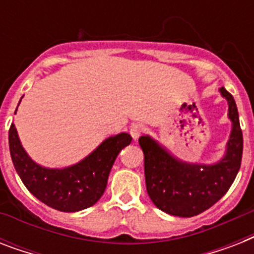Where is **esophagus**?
I'll return each mask as SVG.
<instances>
[{
	"label": "esophagus",
	"mask_w": 254,
	"mask_h": 254,
	"mask_svg": "<svg viewBox=\"0 0 254 254\" xmlns=\"http://www.w3.org/2000/svg\"><path fill=\"white\" fill-rule=\"evenodd\" d=\"M143 130H145V127H143L142 124H133L130 127V134L131 137L134 139H137L139 135L142 134Z\"/></svg>",
	"instance_id": "1"
}]
</instances>
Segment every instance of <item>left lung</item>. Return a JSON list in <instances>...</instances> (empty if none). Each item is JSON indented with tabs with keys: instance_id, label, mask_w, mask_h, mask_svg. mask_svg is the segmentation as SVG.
<instances>
[{
	"instance_id": "1",
	"label": "left lung",
	"mask_w": 254,
	"mask_h": 254,
	"mask_svg": "<svg viewBox=\"0 0 254 254\" xmlns=\"http://www.w3.org/2000/svg\"><path fill=\"white\" fill-rule=\"evenodd\" d=\"M232 131L227 154L216 165H190L178 161L149 135L139 137L143 151L145 181L151 201L161 211L181 217L196 216L219 201L232 186L241 166L243 131L233 96L225 88Z\"/></svg>"
}]
</instances>
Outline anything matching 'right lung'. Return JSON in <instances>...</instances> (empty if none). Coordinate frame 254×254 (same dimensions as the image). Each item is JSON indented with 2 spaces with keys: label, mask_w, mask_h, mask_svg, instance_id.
<instances>
[{
  "label": "right lung",
  "mask_w": 254,
  "mask_h": 254,
  "mask_svg": "<svg viewBox=\"0 0 254 254\" xmlns=\"http://www.w3.org/2000/svg\"><path fill=\"white\" fill-rule=\"evenodd\" d=\"M130 142V134L121 133L105 139L87 158L73 166L46 169L26 154L14 124L9 129L11 161L26 189L42 203L62 212H76L92 207L103 196L116 157Z\"/></svg>",
  "instance_id": "1"
}]
</instances>
